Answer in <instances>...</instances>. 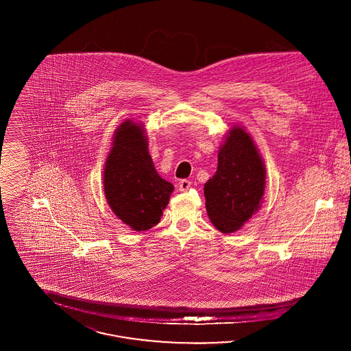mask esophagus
<instances>
[{
    "mask_svg": "<svg viewBox=\"0 0 351 351\" xmlns=\"http://www.w3.org/2000/svg\"><path fill=\"white\" fill-rule=\"evenodd\" d=\"M189 186H191V182L186 180V179H184V180H182V182L179 183V191H180V192H186V191L189 189Z\"/></svg>",
    "mask_w": 351,
    "mask_h": 351,
    "instance_id": "esophagus-1",
    "label": "esophagus"
}]
</instances>
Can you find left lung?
<instances>
[{"label":"left lung","mask_w":351,"mask_h":351,"mask_svg":"<svg viewBox=\"0 0 351 351\" xmlns=\"http://www.w3.org/2000/svg\"><path fill=\"white\" fill-rule=\"evenodd\" d=\"M217 156V171L204 185L205 206L217 230L234 233L263 202L266 166L250 134L239 125L226 134Z\"/></svg>","instance_id":"obj_1"}]
</instances>
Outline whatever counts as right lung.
I'll return each mask as SVG.
<instances>
[{"mask_svg": "<svg viewBox=\"0 0 351 351\" xmlns=\"http://www.w3.org/2000/svg\"><path fill=\"white\" fill-rule=\"evenodd\" d=\"M102 183L113 213L135 232L159 223L173 192V185L154 167L143 125L133 119L122 122L113 134Z\"/></svg>", "mask_w": 351, "mask_h": 351, "instance_id": "1", "label": "right lung"}]
</instances>
